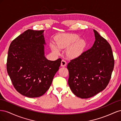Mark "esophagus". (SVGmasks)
<instances>
[{"instance_id":"34e87169","label":"esophagus","mask_w":121,"mask_h":121,"mask_svg":"<svg viewBox=\"0 0 121 121\" xmlns=\"http://www.w3.org/2000/svg\"><path fill=\"white\" fill-rule=\"evenodd\" d=\"M67 65V62L65 60H62L61 61V67H65Z\"/></svg>"}]
</instances>
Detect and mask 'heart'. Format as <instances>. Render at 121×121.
Instances as JSON below:
<instances>
[{
  "instance_id": "b5f03b06",
  "label": "heart",
  "mask_w": 121,
  "mask_h": 121,
  "mask_svg": "<svg viewBox=\"0 0 121 121\" xmlns=\"http://www.w3.org/2000/svg\"><path fill=\"white\" fill-rule=\"evenodd\" d=\"M86 43L85 40L79 39V37L76 34H63L57 37L56 46L60 49L67 50V55L71 58H74L79 56L85 49ZM52 50L56 53H59V50L54 44L51 45Z\"/></svg>"
}]
</instances>
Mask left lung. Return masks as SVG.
<instances>
[{
  "label": "left lung",
  "mask_w": 121,
  "mask_h": 121,
  "mask_svg": "<svg viewBox=\"0 0 121 121\" xmlns=\"http://www.w3.org/2000/svg\"><path fill=\"white\" fill-rule=\"evenodd\" d=\"M95 40L92 47L68 64V84L76 96L88 98L107 86L114 67L111 46L93 30Z\"/></svg>",
  "instance_id": "obj_1"
}]
</instances>
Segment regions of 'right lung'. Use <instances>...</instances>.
<instances>
[{"instance_id":"add662e5","label":"right lung","mask_w":121,"mask_h":121,"mask_svg":"<svg viewBox=\"0 0 121 121\" xmlns=\"http://www.w3.org/2000/svg\"><path fill=\"white\" fill-rule=\"evenodd\" d=\"M44 30H28L10 43L7 71L18 92L30 98L44 94L59 69L61 60L52 61L44 55Z\"/></svg>"}]
</instances>
